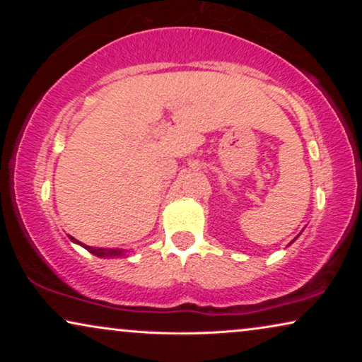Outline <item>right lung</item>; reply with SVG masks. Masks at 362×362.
<instances>
[{"instance_id": "obj_1", "label": "right lung", "mask_w": 362, "mask_h": 362, "mask_svg": "<svg viewBox=\"0 0 362 362\" xmlns=\"http://www.w3.org/2000/svg\"><path fill=\"white\" fill-rule=\"evenodd\" d=\"M71 237V235H69ZM72 242H76V244H81V242L74 239V237H71ZM83 249H87L88 252H92L93 255L97 257H120L125 254V250H120V249H97V247H90V245H86V244H81Z\"/></svg>"}]
</instances>
